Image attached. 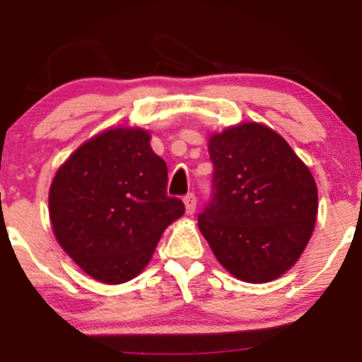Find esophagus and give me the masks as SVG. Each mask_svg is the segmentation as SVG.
<instances>
[{"mask_svg":"<svg viewBox=\"0 0 362 362\" xmlns=\"http://www.w3.org/2000/svg\"><path fill=\"white\" fill-rule=\"evenodd\" d=\"M184 204H185V213L192 216L195 213V206H197V197H195L194 194H187L184 197Z\"/></svg>","mask_w":362,"mask_h":362,"instance_id":"1","label":"esophagus"}]
</instances>
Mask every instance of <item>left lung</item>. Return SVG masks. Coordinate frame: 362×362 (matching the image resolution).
<instances>
[{
	"label": "left lung",
	"instance_id": "8db88e82",
	"mask_svg": "<svg viewBox=\"0 0 362 362\" xmlns=\"http://www.w3.org/2000/svg\"><path fill=\"white\" fill-rule=\"evenodd\" d=\"M213 195L199 214L219 264L262 284L289 271L308 245L318 190L305 163L271 127L245 122L209 138Z\"/></svg>",
	"mask_w": 362,
	"mask_h": 362
}]
</instances>
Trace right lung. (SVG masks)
Wrapping results in <instances>:
<instances>
[{"label":"right lung","mask_w":362,"mask_h":362,"mask_svg":"<svg viewBox=\"0 0 362 362\" xmlns=\"http://www.w3.org/2000/svg\"><path fill=\"white\" fill-rule=\"evenodd\" d=\"M167 163L149 132L117 127L73 153L54 177L49 216L57 243L105 284L131 281L151 260L168 224L185 213L167 194Z\"/></svg>","instance_id":"add662e5"}]
</instances>
